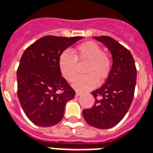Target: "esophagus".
I'll return each instance as SVG.
<instances>
[{
  "label": "esophagus",
  "instance_id": "esophagus-1",
  "mask_svg": "<svg viewBox=\"0 0 153 153\" xmlns=\"http://www.w3.org/2000/svg\"><path fill=\"white\" fill-rule=\"evenodd\" d=\"M81 95H82V93L79 92V91H76V92H75V97H79V96H81Z\"/></svg>",
  "mask_w": 153,
  "mask_h": 153
}]
</instances>
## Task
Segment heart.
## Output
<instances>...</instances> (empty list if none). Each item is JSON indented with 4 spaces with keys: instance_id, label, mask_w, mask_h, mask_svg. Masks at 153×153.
Instances as JSON below:
<instances>
[{
    "instance_id": "1",
    "label": "heart",
    "mask_w": 153,
    "mask_h": 153,
    "mask_svg": "<svg viewBox=\"0 0 153 153\" xmlns=\"http://www.w3.org/2000/svg\"><path fill=\"white\" fill-rule=\"evenodd\" d=\"M76 61L79 64L86 63L83 68L85 75L76 78L72 83V87L78 91H88L97 87L98 81L102 82L107 78L111 68L110 57L95 42H86L78 46L74 56L67 50L61 54L58 62L60 71L69 82L76 76Z\"/></svg>"
}]
</instances>
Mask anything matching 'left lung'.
Segmentation results:
<instances>
[{
    "label": "left lung",
    "instance_id": "obj_1",
    "mask_svg": "<svg viewBox=\"0 0 153 153\" xmlns=\"http://www.w3.org/2000/svg\"><path fill=\"white\" fill-rule=\"evenodd\" d=\"M110 51L111 71L105 84L91 92L96 100L91 108L83 109L87 123L98 129H109L119 123L134 98L137 71L131 52L111 37L94 36Z\"/></svg>",
    "mask_w": 153,
    "mask_h": 153
}]
</instances>
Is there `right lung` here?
Listing matches in <instances>:
<instances>
[{"instance_id":"obj_1","label":"right lung","mask_w":153,"mask_h":153,"mask_svg":"<svg viewBox=\"0 0 153 153\" xmlns=\"http://www.w3.org/2000/svg\"><path fill=\"white\" fill-rule=\"evenodd\" d=\"M82 38L44 36L24 51L17 71L18 97L34 124L48 127L63 118L65 105L74 98L75 91L62 76L59 58Z\"/></svg>"}]
</instances>
